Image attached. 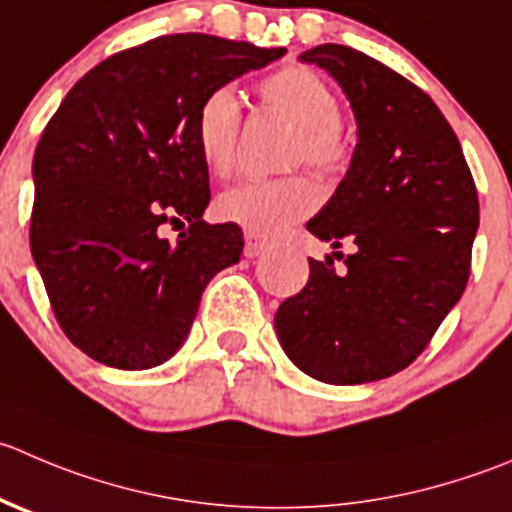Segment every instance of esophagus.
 <instances>
[{
    "instance_id": "obj_1",
    "label": "esophagus",
    "mask_w": 512,
    "mask_h": 512,
    "mask_svg": "<svg viewBox=\"0 0 512 512\" xmlns=\"http://www.w3.org/2000/svg\"><path fill=\"white\" fill-rule=\"evenodd\" d=\"M267 250V242L265 240H260V237L257 235H250V232H247L245 235V257H260L262 252Z\"/></svg>"
}]
</instances>
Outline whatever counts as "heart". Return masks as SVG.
<instances>
[{
  "instance_id": "obj_1",
  "label": "heart",
  "mask_w": 512,
  "mask_h": 512,
  "mask_svg": "<svg viewBox=\"0 0 512 512\" xmlns=\"http://www.w3.org/2000/svg\"><path fill=\"white\" fill-rule=\"evenodd\" d=\"M262 102L295 124L290 160L322 172L340 170L350 155V142L340 124V102L330 84L307 67H285L260 84ZM242 104L232 87L210 89L200 99L192 119L195 145L202 162L215 175H227L235 165ZM320 192L305 175L277 180H245L217 197V215L257 237H275L310 215Z\"/></svg>"
}]
</instances>
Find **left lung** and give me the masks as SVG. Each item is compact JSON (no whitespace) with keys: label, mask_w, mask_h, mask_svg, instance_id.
Returning <instances> with one entry per match:
<instances>
[{"label":"left lung","mask_w":512,"mask_h":512,"mask_svg":"<svg viewBox=\"0 0 512 512\" xmlns=\"http://www.w3.org/2000/svg\"><path fill=\"white\" fill-rule=\"evenodd\" d=\"M300 62L340 84L357 124L350 167L307 230L332 250L347 237L355 252L340 272L330 255L310 257V280L282 302L275 330L305 375L362 385L405 370L458 305L478 192L448 119L403 74L342 44Z\"/></svg>","instance_id":"1"}]
</instances>
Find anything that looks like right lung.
<instances>
[{"label":"right lung","mask_w":512,"mask_h":512,"mask_svg":"<svg viewBox=\"0 0 512 512\" xmlns=\"http://www.w3.org/2000/svg\"><path fill=\"white\" fill-rule=\"evenodd\" d=\"M285 52L197 32L157 37L89 69L49 119L32 162L29 245L59 327L92 360L167 362L207 282L240 262V227L202 220L210 177L192 119L210 89ZM167 221L186 228L177 243L161 237Z\"/></svg>","instance_id":"right-lung-1"}]
</instances>
